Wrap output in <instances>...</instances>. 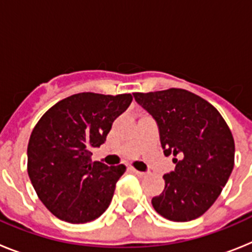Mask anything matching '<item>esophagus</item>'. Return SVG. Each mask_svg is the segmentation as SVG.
Returning <instances> with one entry per match:
<instances>
[{"instance_id": "1", "label": "esophagus", "mask_w": 252, "mask_h": 252, "mask_svg": "<svg viewBox=\"0 0 252 252\" xmlns=\"http://www.w3.org/2000/svg\"><path fill=\"white\" fill-rule=\"evenodd\" d=\"M130 170L132 171V173H135V174H136L137 177H140V178L146 177V173H144V171H139V170H136L135 168H130Z\"/></svg>"}]
</instances>
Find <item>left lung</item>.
I'll use <instances>...</instances> for the list:
<instances>
[{"label":"left lung","mask_w":252,"mask_h":252,"mask_svg":"<svg viewBox=\"0 0 252 252\" xmlns=\"http://www.w3.org/2000/svg\"><path fill=\"white\" fill-rule=\"evenodd\" d=\"M155 121L166 157L175 170L164 175L165 188L151 199L169 221L201 217L221 194L235 165V141L217 108L182 88L133 93Z\"/></svg>","instance_id":"8db88e82"}]
</instances>
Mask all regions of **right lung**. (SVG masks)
I'll list each match as a JSON object with an SVG mask.
<instances>
[{"label": "right lung", "mask_w": 252, "mask_h": 252, "mask_svg": "<svg viewBox=\"0 0 252 252\" xmlns=\"http://www.w3.org/2000/svg\"><path fill=\"white\" fill-rule=\"evenodd\" d=\"M131 102L130 93H77L50 107L35 125L28 145V174L55 217L87 223L108 208L126 166L93 162L91 150L106 141L112 122Z\"/></svg>", "instance_id": "1"}]
</instances>
